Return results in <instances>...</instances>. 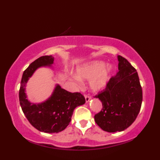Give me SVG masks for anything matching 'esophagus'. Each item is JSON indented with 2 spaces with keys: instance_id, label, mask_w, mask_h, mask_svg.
<instances>
[{
  "instance_id": "obj_1",
  "label": "esophagus",
  "mask_w": 160,
  "mask_h": 160,
  "mask_svg": "<svg viewBox=\"0 0 160 160\" xmlns=\"http://www.w3.org/2000/svg\"><path fill=\"white\" fill-rule=\"evenodd\" d=\"M84 98H85L86 102H89V100H91V97L89 96H87V95H85V96H84Z\"/></svg>"
}]
</instances>
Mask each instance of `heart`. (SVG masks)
<instances>
[{
  "mask_svg": "<svg viewBox=\"0 0 160 160\" xmlns=\"http://www.w3.org/2000/svg\"><path fill=\"white\" fill-rule=\"evenodd\" d=\"M113 71L111 64L105 65L101 61H93L78 67L76 71V80H89V87L93 92H98L107 86Z\"/></svg>",
  "mask_w": 160,
  "mask_h": 160,
  "instance_id": "heart-1",
  "label": "heart"
}]
</instances>
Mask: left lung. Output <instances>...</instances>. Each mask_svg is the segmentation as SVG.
I'll return each instance as SVG.
<instances>
[{
    "instance_id": "obj_1",
    "label": "left lung",
    "mask_w": 160,
    "mask_h": 160,
    "mask_svg": "<svg viewBox=\"0 0 160 160\" xmlns=\"http://www.w3.org/2000/svg\"><path fill=\"white\" fill-rule=\"evenodd\" d=\"M118 72L112 77L106 89L95 98L102 103L95 115L96 124L103 131H122L132 124L140 111L142 90L136 69L128 61L118 56Z\"/></svg>"
}]
</instances>
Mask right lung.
<instances>
[{"mask_svg": "<svg viewBox=\"0 0 160 160\" xmlns=\"http://www.w3.org/2000/svg\"><path fill=\"white\" fill-rule=\"evenodd\" d=\"M54 58L41 56L33 61L23 72L19 91L20 107L33 127L47 133L59 132L65 129L71 122L73 111L85 103V98L80 93H71L57 84L51 96L40 103H32L25 93V87L29 78L40 67L53 69Z\"/></svg>", "mask_w": 160, "mask_h": 160, "instance_id": "add662e5", "label": "right lung"}]
</instances>
